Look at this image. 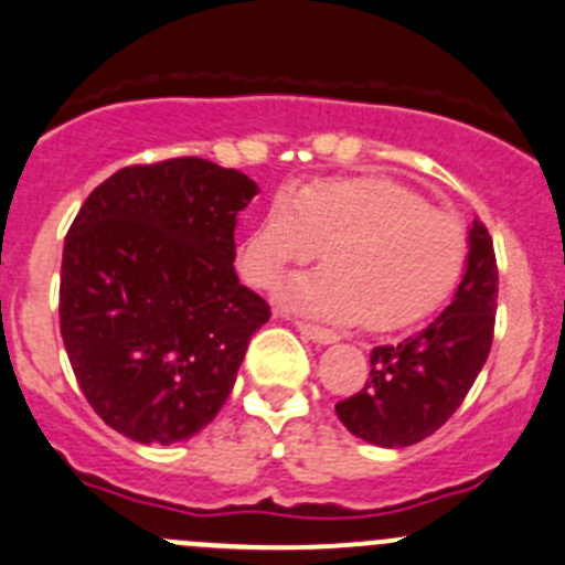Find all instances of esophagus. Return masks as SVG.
<instances>
[{
    "label": "esophagus",
    "instance_id": "34e87169",
    "mask_svg": "<svg viewBox=\"0 0 565 565\" xmlns=\"http://www.w3.org/2000/svg\"><path fill=\"white\" fill-rule=\"evenodd\" d=\"M298 331L317 344H333L339 339L333 331H328V328H320V326H311V322H298Z\"/></svg>",
    "mask_w": 565,
    "mask_h": 565
}]
</instances>
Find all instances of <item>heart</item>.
<instances>
[{
	"label": "heart",
	"mask_w": 565,
	"mask_h": 565,
	"mask_svg": "<svg viewBox=\"0 0 565 565\" xmlns=\"http://www.w3.org/2000/svg\"><path fill=\"white\" fill-rule=\"evenodd\" d=\"M317 248L326 270L295 278L284 289L287 306L394 331L450 298L467 267L469 237L456 215L394 179H326L273 201L245 237L239 270L265 289Z\"/></svg>",
	"instance_id": "obj_1"
}]
</instances>
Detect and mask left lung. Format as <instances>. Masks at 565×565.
I'll return each instance as SVG.
<instances>
[{
  "instance_id": "1",
  "label": "left lung",
  "mask_w": 565,
  "mask_h": 565,
  "mask_svg": "<svg viewBox=\"0 0 565 565\" xmlns=\"http://www.w3.org/2000/svg\"><path fill=\"white\" fill-rule=\"evenodd\" d=\"M497 256L489 228H469L467 273L452 303L399 344L370 353V381L339 399L337 416L359 439L411 447L445 425L489 359L497 315Z\"/></svg>"
}]
</instances>
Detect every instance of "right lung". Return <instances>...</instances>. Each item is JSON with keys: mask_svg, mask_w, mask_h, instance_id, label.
Segmentation results:
<instances>
[{"mask_svg": "<svg viewBox=\"0 0 565 565\" xmlns=\"http://www.w3.org/2000/svg\"><path fill=\"white\" fill-rule=\"evenodd\" d=\"M254 179L201 157L131 166L71 223L60 333L87 403L140 445L206 428L270 306L234 273Z\"/></svg>", "mask_w": 565, "mask_h": 565, "instance_id": "right-lung-1", "label": "right lung"}]
</instances>
